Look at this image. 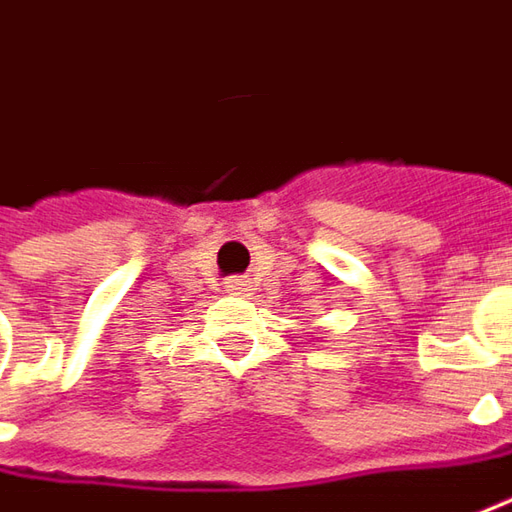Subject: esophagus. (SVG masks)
Listing matches in <instances>:
<instances>
[{
	"label": "esophagus",
	"instance_id": "34e87169",
	"mask_svg": "<svg viewBox=\"0 0 512 512\" xmlns=\"http://www.w3.org/2000/svg\"><path fill=\"white\" fill-rule=\"evenodd\" d=\"M226 292H232V295H252V280L249 278L226 280Z\"/></svg>",
	"mask_w": 512,
	"mask_h": 512
}]
</instances>
